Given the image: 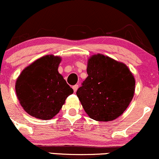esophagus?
<instances>
[{"instance_id":"1","label":"esophagus","mask_w":159,"mask_h":159,"mask_svg":"<svg viewBox=\"0 0 159 159\" xmlns=\"http://www.w3.org/2000/svg\"><path fill=\"white\" fill-rule=\"evenodd\" d=\"M72 88H73V90H74V92L75 93L76 91L78 90V84H76V85L73 86V87H72Z\"/></svg>"}]
</instances>
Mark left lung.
<instances>
[{"instance_id": "1", "label": "left lung", "mask_w": 159, "mask_h": 159, "mask_svg": "<svg viewBox=\"0 0 159 159\" xmlns=\"http://www.w3.org/2000/svg\"><path fill=\"white\" fill-rule=\"evenodd\" d=\"M88 76L76 92L91 119L108 122L126 110L134 97L135 80L125 63L102 54L87 61Z\"/></svg>"}]
</instances>
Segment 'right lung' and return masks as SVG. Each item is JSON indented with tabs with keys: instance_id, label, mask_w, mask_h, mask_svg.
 <instances>
[{
	"instance_id": "right-lung-1",
	"label": "right lung",
	"mask_w": 159,
	"mask_h": 159,
	"mask_svg": "<svg viewBox=\"0 0 159 159\" xmlns=\"http://www.w3.org/2000/svg\"><path fill=\"white\" fill-rule=\"evenodd\" d=\"M60 56L48 54L25 68L16 79V93L23 109L30 116L51 120L59 113L73 90L58 72Z\"/></svg>"
}]
</instances>
